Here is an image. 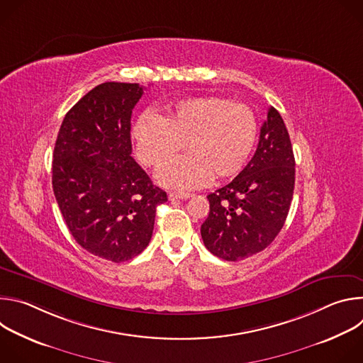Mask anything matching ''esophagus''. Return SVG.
<instances>
[{"label": "esophagus", "instance_id": "obj_1", "mask_svg": "<svg viewBox=\"0 0 363 363\" xmlns=\"http://www.w3.org/2000/svg\"><path fill=\"white\" fill-rule=\"evenodd\" d=\"M168 196H169L171 201H177V199H186V198L191 196V194H188V192H171Z\"/></svg>", "mask_w": 363, "mask_h": 363}]
</instances>
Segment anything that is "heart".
I'll list each match as a JSON object with an SVG mask.
<instances>
[{"mask_svg":"<svg viewBox=\"0 0 363 363\" xmlns=\"http://www.w3.org/2000/svg\"><path fill=\"white\" fill-rule=\"evenodd\" d=\"M258 136L255 113L244 103L221 96L177 101L160 118L140 115L132 126L139 161L158 169L184 144L189 153L162 168L157 181L171 189H192L235 177L247 165Z\"/></svg>","mask_w":363,"mask_h":363,"instance_id":"heart-1","label":"heart"}]
</instances>
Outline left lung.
I'll return each instance as SVG.
<instances>
[{
  "instance_id": "1",
  "label": "left lung",
  "mask_w": 363,
  "mask_h": 363,
  "mask_svg": "<svg viewBox=\"0 0 363 363\" xmlns=\"http://www.w3.org/2000/svg\"><path fill=\"white\" fill-rule=\"evenodd\" d=\"M294 155L280 113L270 108L257 150L225 186L210 194L201 237L214 255L238 262L269 247L284 225L294 189Z\"/></svg>"
}]
</instances>
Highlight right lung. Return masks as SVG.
I'll return each instance as SVG.
<instances>
[{
    "instance_id": "1",
    "label": "right lung",
    "mask_w": 363,
    "mask_h": 363,
    "mask_svg": "<svg viewBox=\"0 0 363 363\" xmlns=\"http://www.w3.org/2000/svg\"><path fill=\"white\" fill-rule=\"evenodd\" d=\"M138 83L106 82L66 113L53 153V191L73 238L90 254L128 262L149 244L167 192L130 157Z\"/></svg>"
}]
</instances>
